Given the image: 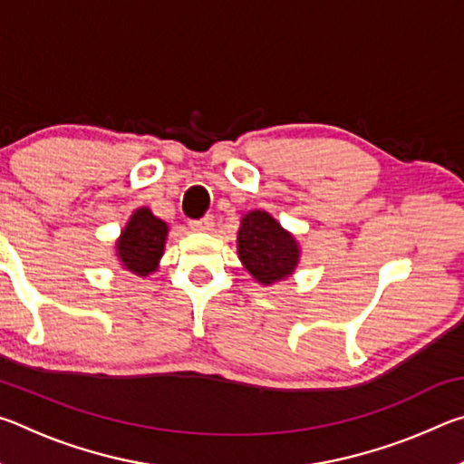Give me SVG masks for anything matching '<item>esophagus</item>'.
Wrapping results in <instances>:
<instances>
[{
	"label": "esophagus",
	"mask_w": 464,
	"mask_h": 464,
	"mask_svg": "<svg viewBox=\"0 0 464 464\" xmlns=\"http://www.w3.org/2000/svg\"><path fill=\"white\" fill-rule=\"evenodd\" d=\"M215 225V217L213 215H204L202 218H196V221H190V229L194 231H210Z\"/></svg>",
	"instance_id": "34e87169"
}]
</instances>
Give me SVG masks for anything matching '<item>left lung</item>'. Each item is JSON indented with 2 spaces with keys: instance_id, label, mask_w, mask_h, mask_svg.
<instances>
[{
  "instance_id": "1",
  "label": "left lung",
  "mask_w": 464,
  "mask_h": 464,
  "mask_svg": "<svg viewBox=\"0 0 464 464\" xmlns=\"http://www.w3.org/2000/svg\"><path fill=\"white\" fill-rule=\"evenodd\" d=\"M237 249L243 266L262 285L286 278L298 262L295 237L264 210H254L243 217Z\"/></svg>"
}]
</instances>
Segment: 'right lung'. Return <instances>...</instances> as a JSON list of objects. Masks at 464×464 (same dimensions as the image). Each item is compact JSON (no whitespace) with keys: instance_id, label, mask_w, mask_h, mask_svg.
Returning <instances> with one entry per match:
<instances>
[{"instance_id":"right-lung-1","label":"right lung","mask_w":464,"mask_h":464,"mask_svg":"<svg viewBox=\"0 0 464 464\" xmlns=\"http://www.w3.org/2000/svg\"><path fill=\"white\" fill-rule=\"evenodd\" d=\"M166 235V223L153 217L149 208H139L130 217L119 241V256L124 268L139 274V276H147L149 272H153L163 254Z\"/></svg>"}]
</instances>
